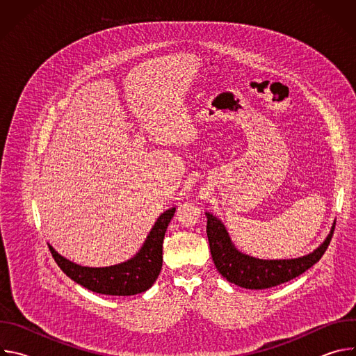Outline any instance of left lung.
Returning <instances> with one entry per match:
<instances>
[{
	"mask_svg": "<svg viewBox=\"0 0 356 356\" xmlns=\"http://www.w3.org/2000/svg\"><path fill=\"white\" fill-rule=\"evenodd\" d=\"M207 236L217 270L228 282L250 290H264L286 283L316 265L327 250L334 234L335 221L324 242L309 255L294 259H259L241 252L224 225L214 214L206 211Z\"/></svg>",
	"mask_w": 356,
	"mask_h": 356,
	"instance_id": "obj_1",
	"label": "left lung"
}]
</instances>
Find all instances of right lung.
<instances>
[{
	"label": "right lung",
	"mask_w": 356,
	"mask_h": 356,
	"mask_svg": "<svg viewBox=\"0 0 356 356\" xmlns=\"http://www.w3.org/2000/svg\"><path fill=\"white\" fill-rule=\"evenodd\" d=\"M175 213L176 207L162 213L140 249L131 259L118 265L106 268L81 266L62 257L50 243L47 245L58 266L80 286L99 294L134 296L149 290L161 273L163 238Z\"/></svg>",
	"instance_id": "1"
}]
</instances>
